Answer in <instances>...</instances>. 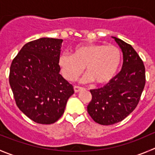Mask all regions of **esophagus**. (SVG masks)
Masks as SVG:
<instances>
[{
  "label": "esophagus",
  "mask_w": 155,
  "mask_h": 155,
  "mask_svg": "<svg viewBox=\"0 0 155 155\" xmlns=\"http://www.w3.org/2000/svg\"><path fill=\"white\" fill-rule=\"evenodd\" d=\"M84 88L83 87H78V86H74V92L75 93H78L79 91H81V90H83Z\"/></svg>",
  "instance_id": "1"
}]
</instances>
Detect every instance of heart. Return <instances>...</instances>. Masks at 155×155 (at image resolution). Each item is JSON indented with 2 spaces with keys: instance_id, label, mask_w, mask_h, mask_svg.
I'll list each match as a JSON object with an SVG mask.
<instances>
[{
  "instance_id": "obj_1",
  "label": "heart",
  "mask_w": 155,
  "mask_h": 155,
  "mask_svg": "<svg viewBox=\"0 0 155 155\" xmlns=\"http://www.w3.org/2000/svg\"><path fill=\"white\" fill-rule=\"evenodd\" d=\"M58 64L62 75L68 81L76 79L86 68L84 80L98 84H107L117 74L122 64V52L116 45L86 44L78 45L73 54L63 52Z\"/></svg>"
}]
</instances>
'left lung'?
Listing matches in <instances>:
<instances>
[{
	"label": "left lung",
	"mask_w": 155,
	"mask_h": 155,
	"mask_svg": "<svg viewBox=\"0 0 155 155\" xmlns=\"http://www.w3.org/2000/svg\"><path fill=\"white\" fill-rule=\"evenodd\" d=\"M123 51V64L117 75L103 87L91 90L87 112L96 123L104 126L121 122L135 109L145 84L142 60L132 46L116 37Z\"/></svg>",
	"instance_id": "1"
}]
</instances>
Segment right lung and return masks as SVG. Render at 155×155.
Returning <instances> with one entry per match:
<instances>
[{
	"label": "right lung",
	"mask_w": 155,
	"mask_h": 155,
	"mask_svg": "<svg viewBox=\"0 0 155 155\" xmlns=\"http://www.w3.org/2000/svg\"><path fill=\"white\" fill-rule=\"evenodd\" d=\"M62 39L40 38L25 44L13 60L9 82L18 108L39 124L55 123L64 113L73 86L60 74Z\"/></svg>",
	"instance_id": "1"
}]
</instances>
